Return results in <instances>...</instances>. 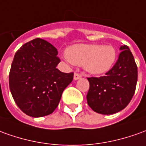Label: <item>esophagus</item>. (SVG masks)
I'll list each match as a JSON object with an SVG mask.
<instances>
[{
  "label": "esophagus",
  "mask_w": 146,
  "mask_h": 146,
  "mask_svg": "<svg viewBox=\"0 0 146 146\" xmlns=\"http://www.w3.org/2000/svg\"><path fill=\"white\" fill-rule=\"evenodd\" d=\"M81 77H82L81 75H79L78 73H75V74H74V79H75V80H78V79H80Z\"/></svg>",
  "instance_id": "esophagus-1"
}]
</instances>
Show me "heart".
Returning a JSON list of instances; mask_svg holds the SVG:
<instances>
[{"instance_id": "heart-1", "label": "heart", "mask_w": 146, "mask_h": 146, "mask_svg": "<svg viewBox=\"0 0 146 146\" xmlns=\"http://www.w3.org/2000/svg\"><path fill=\"white\" fill-rule=\"evenodd\" d=\"M67 60L83 66L92 75H101L109 71L116 60V50L110 45L75 44L66 51Z\"/></svg>"}]
</instances>
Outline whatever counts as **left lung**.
<instances>
[{"mask_svg":"<svg viewBox=\"0 0 146 146\" xmlns=\"http://www.w3.org/2000/svg\"><path fill=\"white\" fill-rule=\"evenodd\" d=\"M120 51L117 62L105 76L87 78L90 88L86 100L96 113H117L126 107L134 94L137 67L128 46H121Z\"/></svg>","mask_w":146,"mask_h":146,"instance_id":"1","label":"left lung"}]
</instances>
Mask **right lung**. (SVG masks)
<instances>
[{
  "instance_id": "right-lung-1",
  "label": "right lung",
  "mask_w": 146,
  "mask_h": 146,
  "mask_svg": "<svg viewBox=\"0 0 146 146\" xmlns=\"http://www.w3.org/2000/svg\"><path fill=\"white\" fill-rule=\"evenodd\" d=\"M58 52L48 41L36 38L25 44L14 56L9 88L18 107L27 115L44 117L59 105L63 91L73 80V72L56 67Z\"/></svg>"
}]
</instances>
